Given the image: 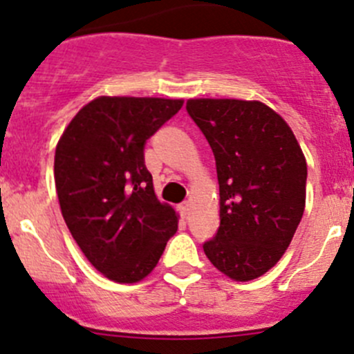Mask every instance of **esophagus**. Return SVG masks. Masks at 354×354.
<instances>
[{
  "mask_svg": "<svg viewBox=\"0 0 354 354\" xmlns=\"http://www.w3.org/2000/svg\"><path fill=\"white\" fill-rule=\"evenodd\" d=\"M180 212H181V216L187 217L188 212H190V202H183V203H181V205H180Z\"/></svg>",
  "mask_w": 354,
  "mask_h": 354,
  "instance_id": "1",
  "label": "esophagus"
}]
</instances>
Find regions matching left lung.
<instances>
[{"label": "left lung", "mask_w": 354, "mask_h": 354, "mask_svg": "<svg viewBox=\"0 0 354 354\" xmlns=\"http://www.w3.org/2000/svg\"><path fill=\"white\" fill-rule=\"evenodd\" d=\"M219 180L221 224L203 243L214 267L252 281L277 263L305 210L306 160L286 121L259 101L190 99Z\"/></svg>", "instance_id": "left-lung-1"}]
</instances>
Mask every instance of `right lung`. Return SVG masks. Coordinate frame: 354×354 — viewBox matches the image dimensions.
<instances>
[{"instance_id":"add662e5","label":"right lung","mask_w":354,"mask_h":354,"mask_svg":"<svg viewBox=\"0 0 354 354\" xmlns=\"http://www.w3.org/2000/svg\"><path fill=\"white\" fill-rule=\"evenodd\" d=\"M181 106V99L97 97L59 138L55 181L63 219L111 281L144 279L178 231L176 212L156 197L144 149Z\"/></svg>"}]
</instances>
